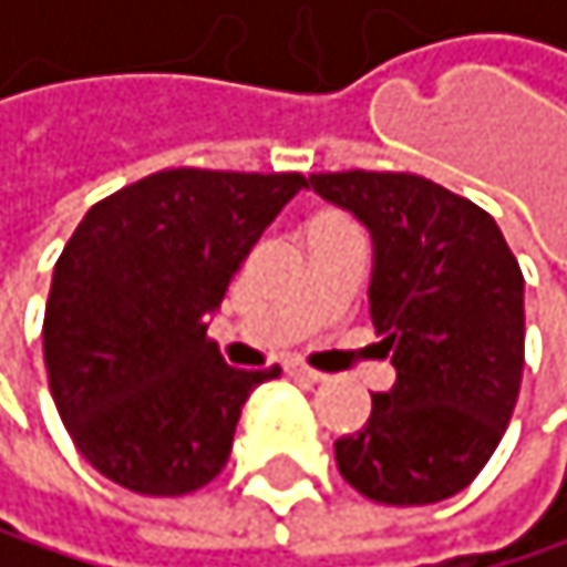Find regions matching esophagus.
I'll use <instances>...</instances> for the list:
<instances>
[{"instance_id": "esophagus-1", "label": "esophagus", "mask_w": 567, "mask_h": 567, "mask_svg": "<svg viewBox=\"0 0 567 567\" xmlns=\"http://www.w3.org/2000/svg\"><path fill=\"white\" fill-rule=\"evenodd\" d=\"M286 374L289 378H296L299 384H319V381H326L319 370H309V367H302V363H286Z\"/></svg>"}]
</instances>
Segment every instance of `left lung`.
Returning <instances> with one entry per match:
<instances>
[{
	"label": "left lung",
	"instance_id": "1",
	"mask_svg": "<svg viewBox=\"0 0 567 567\" xmlns=\"http://www.w3.org/2000/svg\"><path fill=\"white\" fill-rule=\"evenodd\" d=\"M374 245L370 319L398 378L337 439L340 476L367 499L425 507L466 489L507 432L524 374V275L496 220L411 173H316Z\"/></svg>",
	"mask_w": 567,
	"mask_h": 567
}]
</instances>
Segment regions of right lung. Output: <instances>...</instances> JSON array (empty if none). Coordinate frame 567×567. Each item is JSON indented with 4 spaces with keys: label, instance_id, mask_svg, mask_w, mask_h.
Listing matches in <instances>:
<instances>
[{
    "label": "right lung",
    "instance_id": "obj_1",
    "mask_svg": "<svg viewBox=\"0 0 567 567\" xmlns=\"http://www.w3.org/2000/svg\"><path fill=\"white\" fill-rule=\"evenodd\" d=\"M302 186L299 173L163 169L84 214L53 268L43 360L60 419L101 476L183 496L227 466L248 394L281 367H227L207 326Z\"/></svg>",
    "mask_w": 567,
    "mask_h": 567
}]
</instances>
